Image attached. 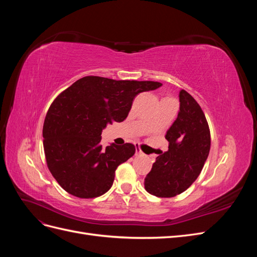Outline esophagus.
<instances>
[{
	"instance_id": "obj_1",
	"label": "esophagus",
	"mask_w": 257,
	"mask_h": 257,
	"mask_svg": "<svg viewBox=\"0 0 257 257\" xmlns=\"http://www.w3.org/2000/svg\"><path fill=\"white\" fill-rule=\"evenodd\" d=\"M136 154H139V155H143V154H144V152L142 151L141 147H139V146L136 147Z\"/></svg>"
}]
</instances>
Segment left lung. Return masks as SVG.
<instances>
[{
  "instance_id": "1",
  "label": "left lung",
  "mask_w": 257,
  "mask_h": 257,
  "mask_svg": "<svg viewBox=\"0 0 257 257\" xmlns=\"http://www.w3.org/2000/svg\"><path fill=\"white\" fill-rule=\"evenodd\" d=\"M180 110L166 132L168 151L161 152L145 178V189L157 197H174L188 190L203 169L210 151V130L194 97L181 90Z\"/></svg>"
}]
</instances>
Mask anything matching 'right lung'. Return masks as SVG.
<instances>
[{
	"mask_svg": "<svg viewBox=\"0 0 257 257\" xmlns=\"http://www.w3.org/2000/svg\"><path fill=\"white\" fill-rule=\"evenodd\" d=\"M161 85L87 76L53 100L44 122V151L62 188L79 198H94L111 188L116 167L133 157L135 146L103 148L102 132L107 124L126 119L139 93Z\"/></svg>",
	"mask_w": 257,
	"mask_h": 257,
	"instance_id": "right-lung-1",
	"label": "right lung"
}]
</instances>
